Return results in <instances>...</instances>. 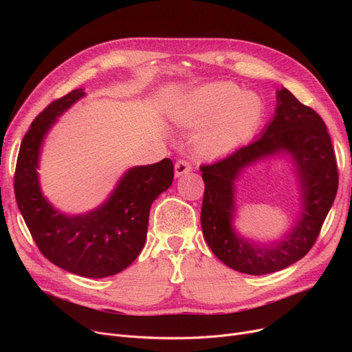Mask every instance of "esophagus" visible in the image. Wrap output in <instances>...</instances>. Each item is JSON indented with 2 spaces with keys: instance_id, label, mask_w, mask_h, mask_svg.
<instances>
[{
  "instance_id": "esophagus-1",
  "label": "esophagus",
  "mask_w": 352,
  "mask_h": 352,
  "mask_svg": "<svg viewBox=\"0 0 352 352\" xmlns=\"http://www.w3.org/2000/svg\"><path fill=\"white\" fill-rule=\"evenodd\" d=\"M192 166L187 160H178L175 162V177H181V175H186L188 173H191Z\"/></svg>"
}]
</instances>
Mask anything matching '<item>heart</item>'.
<instances>
[{
  "mask_svg": "<svg viewBox=\"0 0 352 352\" xmlns=\"http://www.w3.org/2000/svg\"><path fill=\"white\" fill-rule=\"evenodd\" d=\"M261 113L263 102L252 92H243L232 82H215L192 92L174 118L186 126L207 124L198 135V148L207 155H219L251 135Z\"/></svg>",
  "mask_w": 352,
  "mask_h": 352,
  "instance_id": "obj_1",
  "label": "heart"
}]
</instances>
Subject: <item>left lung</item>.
Here are the masks:
<instances>
[{"mask_svg": "<svg viewBox=\"0 0 352 352\" xmlns=\"http://www.w3.org/2000/svg\"><path fill=\"white\" fill-rule=\"evenodd\" d=\"M288 153L298 168L303 211L298 224L283 240L258 245L238 236L232 227L233 181L245 166ZM206 184L201 227L218 260L230 268L264 275L284 270L312 248L338 190V168L325 122L312 108L301 104L287 88L276 91L275 114L248 145L208 165H201Z\"/></svg>", "mask_w": 352, "mask_h": 352, "instance_id": "8db88e82", "label": "left lung"}]
</instances>
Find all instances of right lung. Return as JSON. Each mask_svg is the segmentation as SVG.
I'll list each match as a JSON object with an SVG mask.
<instances>
[{"instance_id":"1","label":"right lung","mask_w":352,"mask_h":352,"mask_svg":"<svg viewBox=\"0 0 352 352\" xmlns=\"http://www.w3.org/2000/svg\"><path fill=\"white\" fill-rule=\"evenodd\" d=\"M85 96L74 89L52 101L24 135L18 153L14 190L18 208L43 255L54 265L87 278H104L125 270L141 252L154 199L170 188V158L129 168L98 208L81 215L55 210L41 192L38 161L43 141L64 111Z\"/></svg>"}]
</instances>
